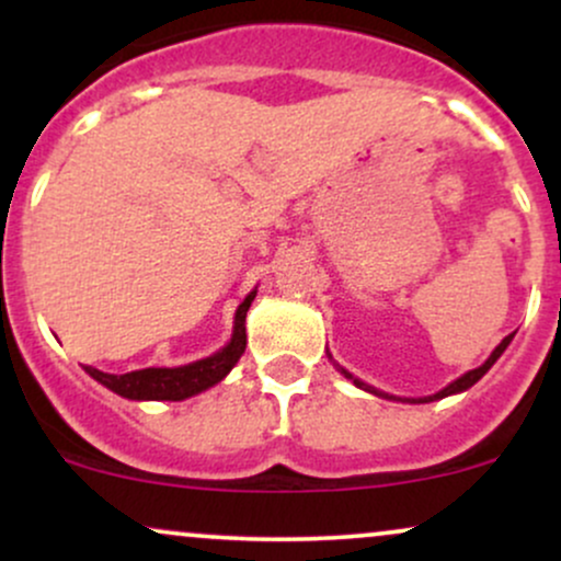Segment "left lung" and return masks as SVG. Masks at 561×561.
<instances>
[{
    "instance_id": "left-lung-1",
    "label": "left lung",
    "mask_w": 561,
    "mask_h": 561,
    "mask_svg": "<svg viewBox=\"0 0 561 561\" xmlns=\"http://www.w3.org/2000/svg\"><path fill=\"white\" fill-rule=\"evenodd\" d=\"M512 337H514V334H506V337L501 340L499 345H495V351L491 353V356H488V362L482 364V366H478V369L467 371V375H461L459 379H454V382H450L448 388H443L440 392H435V396H427V398H416V401H414V398H411V403H430V401H440V398H446V396H454V392H465V390H469V388H472L474 382H478V379H480L482 375H485L488 369H491V366H493L495 362H499V358H501V353H504V351H506V345L512 343ZM340 371H343V375H345L347 379H353V385H356V388H362V390H366V392H375V396H379V398H390V401H396V398L388 396V392H379V390L371 388V385L362 382V379H356V377H353V375H347L345 369H340Z\"/></svg>"
}]
</instances>
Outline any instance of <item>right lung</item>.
<instances>
[{
  "label": "right lung",
  "mask_w": 561,
  "mask_h": 561,
  "mask_svg": "<svg viewBox=\"0 0 561 561\" xmlns=\"http://www.w3.org/2000/svg\"><path fill=\"white\" fill-rule=\"evenodd\" d=\"M255 293L248 295L240 302L234 313V332H231V340L221 351L214 353L208 358H199V362H192L186 366H173V369H139L128 371V375H107V371L94 369V366H83L89 377H94L96 382L105 385L107 390L118 392V396L128 398V401H184V398L197 396V392L214 388V385L221 382L224 377L234 369V364L240 362L244 353V345H248V334H244V317H248V308L253 302Z\"/></svg>",
  "instance_id": "add662e5"
}]
</instances>
